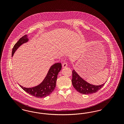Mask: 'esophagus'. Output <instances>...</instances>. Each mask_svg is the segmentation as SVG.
<instances>
[{
	"label": "esophagus",
	"mask_w": 124,
	"mask_h": 124,
	"mask_svg": "<svg viewBox=\"0 0 124 124\" xmlns=\"http://www.w3.org/2000/svg\"><path fill=\"white\" fill-rule=\"evenodd\" d=\"M67 66H68V65H67V63L66 62H64V63L62 64V67H63V68H65V67H66Z\"/></svg>",
	"instance_id": "esophagus-1"
}]
</instances>
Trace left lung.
<instances>
[{
  "label": "left lung",
  "mask_w": 124,
  "mask_h": 124,
  "mask_svg": "<svg viewBox=\"0 0 124 124\" xmlns=\"http://www.w3.org/2000/svg\"><path fill=\"white\" fill-rule=\"evenodd\" d=\"M72 84L74 88L79 93L83 94H90L95 93L100 90L105 85V83L95 85L86 82L83 79L75 70L72 71Z\"/></svg>",
  "instance_id": "8db88e82"
}]
</instances>
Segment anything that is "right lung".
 <instances>
[{
	"mask_svg": "<svg viewBox=\"0 0 124 124\" xmlns=\"http://www.w3.org/2000/svg\"><path fill=\"white\" fill-rule=\"evenodd\" d=\"M29 40V39L27 35L20 38L12 49V57L19 47L24 43H27ZM61 68L62 65L60 63H55L52 65L42 82L35 86L27 88L20 85L18 83V84L24 91L31 95L38 98H45L51 94L55 88L58 75Z\"/></svg>",
	"mask_w": 124,
	"mask_h": 124,
	"instance_id": "1",
	"label": "right lung"
}]
</instances>
